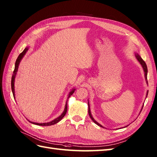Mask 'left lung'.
Listing matches in <instances>:
<instances>
[{"label": "left lung", "mask_w": 157, "mask_h": 157, "mask_svg": "<svg viewBox=\"0 0 157 157\" xmlns=\"http://www.w3.org/2000/svg\"><path fill=\"white\" fill-rule=\"evenodd\" d=\"M135 56H136V58L137 59V60H138V61H139V63H140V64H141L142 67H143V69H144V75H145V79H146H146H147V73H148V69H147V66H146V63L144 61V60H143V59L141 58V56H140V55L138 54V53H135ZM146 83H148L147 80H146ZM148 93V91L147 92V94H146V97H147ZM88 114H89V115H90V117L91 118V119L93 121H94V122L96 123V125H98V126H100V127H102L101 124H100V123H98L97 121H96L95 120H94V119L92 117V114H91V112H90V109L89 103H88ZM102 128H103V127H102Z\"/></svg>", "instance_id": "obj_1"}]
</instances>
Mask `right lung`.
<instances>
[{
    "label": "right lung",
    "instance_id": "1",
    "mask_svg": "<svg viewBox=\"0 0 157 157\" xmlns=\"http://www.w3.org/2000/svg\"><path fill=\"white\" fill-rule=\"evenodd\" d=\"M28 47H26L24 50H23V51L20 53L19 55L18 56L17 59L16 61H15V69L14 71H13V75H12V78H11V90H12V92H13V97L15 98V86H14V84H15V78L16 76V74H17V70H18V67H19V65L20 62H21V59H23V56H24V55H25L26 52H27L28 51ZM75 90V89H73L72 90L69 92V96H68V98L71 96L73 93H74ZM68 101V100H67ZM67 101L66 102V104H65V109H64V111L63 112L62 114L60 115L59 117H58L57 118L55 119L54 120H52V121H50L48 123H34V122H32V121H29L31 122L32 123H33V124H36V125H42V126H49V125H54L55 124V123H58L59 121H61V120L64 117V116L65 115L67 111Z\"/></svg>",
    "mask_w": 157,
    "mask_h": 157
}]
</instances>
